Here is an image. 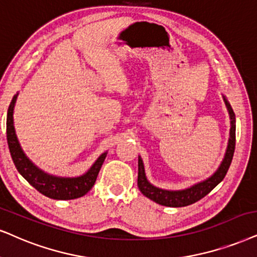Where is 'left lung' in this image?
I'll use <instances>...</instances> for the list:
<instances>
[{
  "instance_id": "8db88e82",
  "label": "left lung",
  "mask_w": 257,
  "mask_h": 257,
  "mask_svg": "<svg viewBox=\"0 0 257 257\" xmlns=\"http://www.w3.org/2000/svg\"><path fill=\"white\" fill-rule=\"evenodd\" d=\"M224 102H225L226 109H228L229 115H230V139L228 148H226L225 157H224L222 164L218 167L215 173L211 175L210 178H207L206 180L200 181L193 186L185 188V190L180 191H168V190H162V188L155 187L154 185H152L146 178L145 173V167L144 162H142L141 157H139V174H138V186L139 190L141 191L142 194L146 196L149 199H152L155 203L160 204L164 206H170V207H181V206H187L191 204L196 203V201L200 200L201 198H204L207 193H210L211 191L218 185L220 181L224 179L226 172H228L230 165H231L233 152H235V144H236V118H235V112L230 105V103L226 100L225 97L223 96Z\"/></svg>"
}]
</instances>
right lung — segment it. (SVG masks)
I'll use <instances>...</instances> for the list:
<instances>
[{"label":"right lung","instance_id":"add662e5","mask_svg":"<svg viewBox=\"0 0 257 257\" xmlns=\"http://www.w3.org/2000/svg\"><path fill=\"white\" fill-rule=\"evenodd\" d=\"M16 97H18V93L13 97L7 113V141L9 152H11L16 170L35 190H38L44 196L52 198V199L69 200L83 197L95 185L97 175H98L100 167L105 160L106 152L103 153L92 165V167L80 177L60 178L45 173L26 157L20 144H19V140L16 138L14 119H13Z\"/></svg>","mask_w":257,"mask_h":257}]
</instances>
